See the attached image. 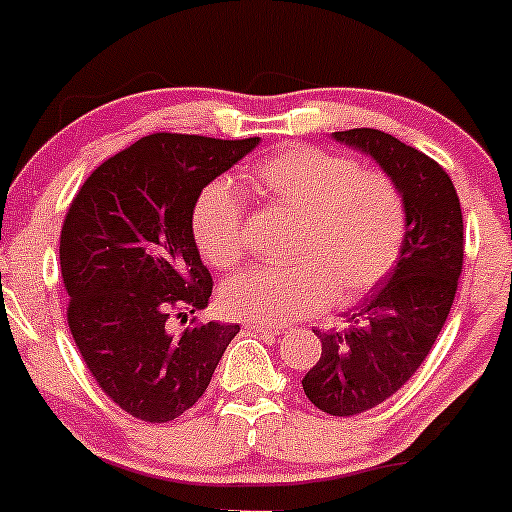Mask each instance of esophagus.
I'll use <instances>...</instances> for the list:
<instances>
[{"mask_svg": "<svg viewBox=\"0 0 512 512\" xmlns=\"http://www.w3.org/2000/svg\"><path fill=\"white\" fill-rule=\"evenodd\" d=\"M245 328L252 330V333L265 335V338H277V335L282 333L279 328H272V325H265V323H245Z\"/></svg>", "mask_w": 512, "mask_h": 512, "instance_id": "1", "label": "esophagus"}]
</instances>
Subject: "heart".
<instances>
[{"label":"heart","mask_w":512,"mask_h":512,"mask_svg":"<svg viewBox=\"0 0 512 512\" xmlns=\"http://www.w3.org/2000/svg\"><path fill=\"white\" fill-rule=\"evenodd\" d=\"M269 204L299 216L286 267H255L223 289L230 316L289 323L330 301L352 306L384 282L408 240V206L384 172L352 157L299 145L257 162L247 174ZM201 257L233 269L245 257V201L233 182L216 179L192 213Z\"/></svg>","instance_id":"obj_1"}]
</instances>
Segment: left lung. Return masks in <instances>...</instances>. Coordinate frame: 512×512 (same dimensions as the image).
<instances>
[{
	"label": "left lung",
	"mask_w": 512,
	"mask_h": 512,
	"mask_svg": "<svg viewBox=\"0 0 512 512\" xmlns=\"http://www.w3.org/2000/svg\"><path fill=\"white\" fill-rule=\"evenodd\" d=\"M333 138L372 155L408 206V240L396 267L342 333L316 330L323 352L301 381L313 406L350 418L391 398L430 355L457 294L464 223L457 189L432 157L376 128Z\"/></svg>",
	"instance_id": "8db88e82"
}]
</instances>
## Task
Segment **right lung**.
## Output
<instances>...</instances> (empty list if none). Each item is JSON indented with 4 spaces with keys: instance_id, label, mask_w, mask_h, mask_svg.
I'll list each match as a JSON object with an SVG mask.
<instances>
[{
    "instance_id": "add662e5",
    "label": "right lung",
    "mask_w": 512,
    "mask_h": 512,
    "mask_svg": "<svg viewBox=\"0 0 512 512\" xmlns=\"http://www.w3.org/2000/svg\"><path fill=\"white\" fill-rule=\"evenodd\" d=\"M257 143L153 133L101 162L67 209V325L99 389L133 418L170 423L189 411L240 333L211 320L172 335L167 320L209 306L194 204Z\"/></svg>"
}]
</instances>
